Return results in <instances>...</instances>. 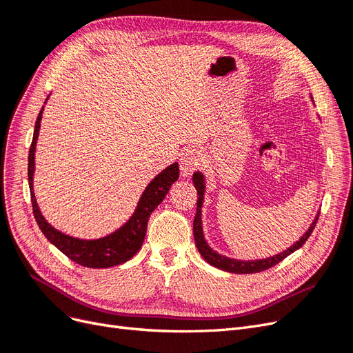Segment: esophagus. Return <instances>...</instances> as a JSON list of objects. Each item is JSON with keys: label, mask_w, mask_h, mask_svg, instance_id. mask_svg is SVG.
Segmentation results:
<instances>
[{"label": "esophagus", "mask_w": 353, "mask_h": 353, "mask_svg": "<svg viewBox=\"0 0 353 353\" xmlns=\"http://www.w3.org/2000/svg\"><path fill=\"white\" fill-rule=\"evenodd\" d=\"M201 163V153L196 148H190L184 152L179 159V169L183 176H190Z\"/></svg>", "instance_id": "34e87169"}]
</instances>
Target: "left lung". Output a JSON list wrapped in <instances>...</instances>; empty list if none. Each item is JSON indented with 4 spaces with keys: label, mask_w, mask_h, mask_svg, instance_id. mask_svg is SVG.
<instances>
[{
    "label": "left lung",
    "mask_w": 353,
    "mask_h": 353,
    "mask_svg": "<svg viewBox=\"0 0 353 353\" xmlns=\"http://www.w3.org/2000/svg\"><path fill=\"white\" fill-rule=\"evenodd\" d=\"M312 100V95H311ZM314 103V100H312ZM193 183L194 187L197 190V212L194 216V222H193V231H194V240H196V245L199 249V253L203 256L208 263H210L212 266H215L218 270L227 271V272H232V274H254V272H261L268 268H272L274 265H276L279 262H281L283 259H285L288 254H292L293 252H296L297 249H301L302 245L305 244V241L311 236L315 223L318 221L319 213H316V216L314 218L312 223L309 225V228L305 231L303 236L299 239L297 241H294L290 248L276 253L274 256H270V258H263V259H250V261H241V259H234V258H228V256H223L221 253H218L216 250H213L209 243L205 239V232H203V221H201V208H203V201H205V193H206V176L203 175V172L200 170H196L193 174Z\"/></svg>",
    "instance_id": "obj_1"
}]
</instances>
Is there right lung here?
<instances>
[{
  "label": "right lung",
  "mask_w": 353,
  "mask_h": 353,
  "mask_svg": "<svg viewBox=\"0 0 353 353\" xmlns=\"http://www.w3.org/2000/svg\"><path fill=\"white\" fill-rule=\"evenodd\" d=\"M48 99L50 95L47 100ZM42 112H44V108L41 109L37 117L34 138H32L28 159V179L32 209H34V215L39 230L47 237V240L51 244H54L56 248L63 254H66L70 261L77 262L82 266H87V268H110V266H116L130 261L132 256L141 249L147 231V222L152 215V212L163 201L168 191L179 176L178 163L175 162L172 165H169L148 183V185L143 191L140 200L137 203V208L131 218L128 219L121 228L108 234V236L92 240L69 236V234L56 230L44 216H42L34 193L35 150L41 128Z\"/></svg>",
  "instance_id": "right-lung-1"
}]
</instances>
